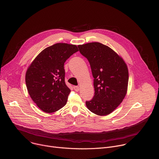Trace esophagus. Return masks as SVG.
Listing matches in <instances>:
<instances>
[{"mask_svg":"<svg viewBox=\"0 0 159 159\" xmlns=\"http://www.w3.org/2000/svg\"><path fill=\"white\" fill-rule=\"evenodd\" d=\"M74 89H75V91L78 92L80 90V88L78 86H74Z\"/></svg>","mask_w":159,"mask_h":159,"instance_id":"34e87169","label":"esophagus"}]
</instances>
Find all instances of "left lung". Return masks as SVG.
<instances>
[{
  "mask_svg": "<svg viewBox=\"0 0 159 159\" xmlns=\"http://www.w3.org/2000/svg\"><path fill=\"white\" fill-rule=\"evenodd\" d=\"M91 65L95 93L86 105L98 116L111 113L125 98L129 71L124 59L108 46L92 42L78 46Z\"/></svg>",
  "mask_w": 159,
  "mask_h": 159,
  "instance_id": "left-lung-1",
  "label": "left lung"
}]
</instances>
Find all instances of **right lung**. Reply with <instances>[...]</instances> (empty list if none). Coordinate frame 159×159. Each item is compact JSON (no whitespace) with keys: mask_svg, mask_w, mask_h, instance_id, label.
<instances>
[{"mask_svg":"<svg viewBox=\"0 0 159 159\" xmlns=\"http://www.w3.org/2000/svg\"><path fill=\"white\" fill-rule=\"evenodd\" d=\"M78 51L77 46L56 43L40 52L28 67L25 84L30 97L46 113L66 105L70 89L65 83L64 63Z\"/></svg>","mask_w":159,"mask_h":159,"instance_id":"1","label":"right lung"}]
</instances>
